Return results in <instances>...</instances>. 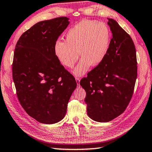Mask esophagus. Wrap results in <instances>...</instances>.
Wrapping results in <instances>:
<instances>
[{"label":"esophagus","mask_w":152,"mask_h":152,"mask_svg":"<svg viewBox=\"0 0 152 152\" xmlns=\"http://www.w3.org/2000/svg\"><path fill=\"white\" fill-rule=\"evenodd\" d=\"M76 79V81H77V83L78 86H79V85H80V80H81V78L80 77H75Z\"/></svg>","instance_id":"1"}]
</instances>
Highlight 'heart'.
Wrapping results in <instances>:
<instances>
[{"label":"heart","mask_w":152,"mask_h":152,"mask_svg":"<svg viewBox=\"0 0 152 152\" xmlns=\"http://www.w3.org/2000/svg\"><path fill=\"white\" fill-rule=\"evenodd\" d=\"M110 41V31L102 22L84 20L67 31L65 41L57 40L54 46L56 57L66 67L71 69L82 57L73 71L75 75L86 73L93 64L97 66L107 55Z\"/></svg>","instance_id":"b5f03b06"}]
</instances>
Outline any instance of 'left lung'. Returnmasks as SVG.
Listing matches in <instances>:
<instances>
[{
    "instance_id": "1",
    "label": "left lung",
    "mask_w": 152,
    "mask_h": 152,
    "mask_svg": "<svg viewBox=\"0 0 152 152\" xmlns=\"http://www.w3.org/2000/svg\"><path fill=\"white\" fill-rule=\"evenodd\" d=\"M108 20L112 39L106 57L80 81L87 115L98 122L110 121L126 110L137 75L134 41L115 20Z\"/></svg>"
}]
</instances>
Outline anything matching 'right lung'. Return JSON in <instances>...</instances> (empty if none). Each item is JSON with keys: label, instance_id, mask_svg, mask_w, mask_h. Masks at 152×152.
Segmentation results:
<instances>
[{"label": "right lung", "instance_id": "1", "mask_svg": "<svg viewBox=\"0 0 152 152\" xmlns=\"http://www.w3.org/2000/svg\"><path fill=\"white\" fill-rule=\"evenodd\" d=\"M69 18L42 20L26 31L15 46L12 79L18 99L28 115L52 124L65 117L77 83L56 57L55 42Z\"/></svg>", "mask_w": 152, "mask_h": 152}]
</instances>
